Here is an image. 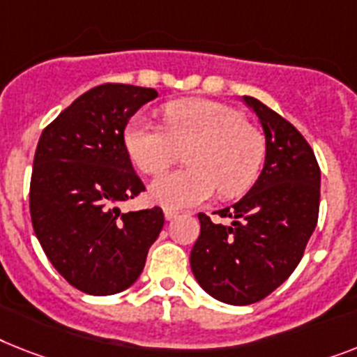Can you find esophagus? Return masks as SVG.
Here are the masks:
<instances>
[{"label":"esophagus","instance_id":"esophagus-1","mask_svg":"<svg viewBox=\"0 0 357 357\" xmlns=\"http://www.w3.org/2000/svg\"><path fill=\"white\" fill-rule=\"evenodd\" d=\"M164 217H166V220H173V219H176V217H178V211L176 210H164Z\"/></svg>","mask_w":357,"mask_h":357}]
</instances>
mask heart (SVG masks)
Masks as SVG:
<instances>
[{
  "label": "heart",
  "instance_id": "obj_1",
  "mask_svg": "<svg viewBox=\"0 0 357 357\" xmlns=\"http://www.w3.org/2000/svg\"><path fill=\"white\" fill-rule=\"evenodd\" d=\"M166 129L135 116L123 142L135 166L157 175L181 151L188 169L166 173L149 184V199L167 210L197 206L213 195H241L255 182L264 158V140L237 109L213 100H175L164 107Z\"/></svg>",
  "mask_w": 357,
  "mask_h": 357
}]
</instances>
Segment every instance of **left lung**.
I'll use <instances>...</instances> for the list:
<instances>
[{
  "label": "left lung",
  "mask_w": 357,
  "mask_h": 357,
  "mask_svg": "<svg viewBox=\"0 0 357 357\" xmlns=\"http://www.w3.org/2000/svg\"><path fill=\"white\" fill-rule=\"evenodd\" d=\"M243 100L263 126V172L243 199L219 210L231 225L199 213L190 255L202 290L237 306L264 299L296 270L316 229L321 185L316 155L301 132L257 98Z\"/></svg>",
  "instance_id": "obj_1"
}]
</instances>
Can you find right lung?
<instances>
[{"mask_svg":"<svg viewBox=\"0 0 357 357\" xmlns=\"http://www.w3.org/2000/svg\"><path fill=\"white\" fill-rule=\"evenodd\" d=\"M155 89L104 84L43 129L31 178V219L41 248L69 284L113 296L140 278L164 226L160 208L120 213L144 191L123 131Z\"/></svg>","mask_w":357,"mask_h":357,"instance_id":"1","label":"right lung"}]
</instances>
